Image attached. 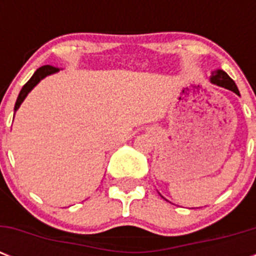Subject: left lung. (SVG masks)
<instances>
[{
  "label": "left lung",
  "instance_id": "1",
  "mask_svg": "<svg viewBox=\"0 0 256 256\" xmlns=\"http://www.w3.org/2000/svg\"><path fill=\"white\" fill-rule=\"evenodd\" d=\"M210 80L212 84H215V85L222 86V88H228V90H231V92H234L235 94L240 96V94H239L238 88H236V85H235V82L232 81V80L227 76V73H224L223 70H216V72H214Z\"/></svg>",
  "mask_w": 256,
  "mask_h": 256
}]
</instances>
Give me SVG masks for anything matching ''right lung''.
I'll list each match as a JSON object with an SVG mask.
<instances>
[{
  "mask_svg": "<svg viewBox=\"0 0 256 256\" xmlns=\"http://www.w3.org/2000/svg\"><path fill=\"white\" fill-rule=\"evenodd\" d=\"M58 68H54V66H50V65H45V66H41L40 69H37V72L33 74V77L30 78L29 81L26 82L25 85H24V88H21V92H20V94H18V98H17V102H16V106H14V112L17 110L18 108H20V104L24 102V100L26 98V96L29 94V92L32 90V88H34V86L37 85L38 82L41 81L42 78H45L46 76H49V74H53L56 73V72H58Z\"/></svg>",
  "mask_w": 256,
  "mask_h": 256,
  "instance_id": "add662e5",
  "label": "right lung"
}]
</instances>
